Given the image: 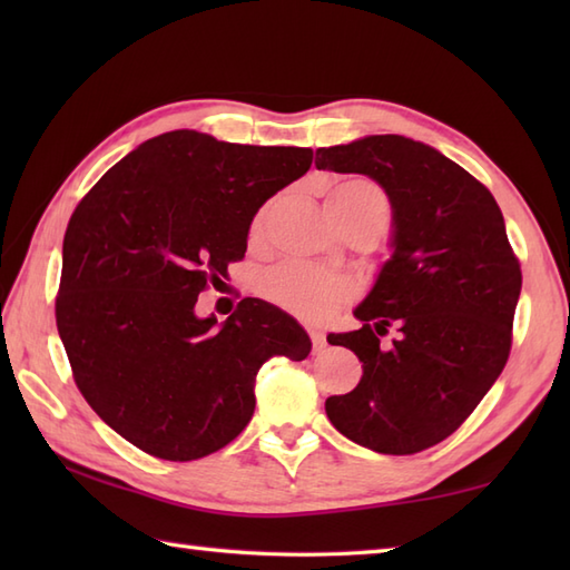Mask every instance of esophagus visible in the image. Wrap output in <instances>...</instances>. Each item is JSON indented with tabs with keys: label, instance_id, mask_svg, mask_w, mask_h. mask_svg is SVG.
Instances as JSON below:
<instances>
[{
	"label": "esophagus",
	"instance_id": "34e87169",
	"mask_svg": "<svg viewBox=\"0 0 570 570\" xmlns=\"http://www.w3.org/2000/svg\"><path fill=\"white\" fill-rule=\"evenodd\" d=\"M311 341H313V353H323L325 350V333L323 331H311Z\"/></svg>",
	"mask_w": 570,
	"mask_h": 570
}]
</instances>
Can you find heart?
<instances>
[{
    "mask_svg": "<svg viewBox=\"0 0 570 570\" xmlns=\"http://www.w3.org/2000/svg\"><path fill=\"white\" fill-rule=\"evenodd\" d=\"M328 213L335 217V223L374 220L384 229L386 220H390V200L380 186L370 184L365 178H350L331 188ZM264 220L266 208L254 217V233L262 229ZM262 294L272 304L292 311L301 318L325 321L353 296V284L343 274L288 262L274 266L272 272L262 276Z\"/></svg>",
    "mask_w": 570,
    "mask_h": 570,
    "instance_id": "b5f03b06",
    "label": "heart"
}]
</instances>
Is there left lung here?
Wrapping results in <instances>:
<instances>
[{"mask_svg": "<svg viewBox=\"0 0 570 570\" xmlns=\"http://www.w3.org/2000/svg\"><path fill=\"white\" fill-rule=\"evenodd\" d=\"M316 168L370 176L392 203V257L355 308L362 328L328 335L360 357L362 377L325 399V414L370 451H426L472 414L510 357L522 269L502 210L463 166L399 135L318 149ZM390 327L397 337L380 346Z\"/></svg>", "mask_w": 570, "mask_h": 570, "instance_id": "1", "label": "left lung"}]
</instances>
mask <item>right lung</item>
Masks as SVG:
<instances>
[{
  "instance_id": "obj_1",
  "label": "right lung",
  "mask_w": 570,
  "mask_h": 570,
  "mask_svg": "<svg viewBox=\"0 0 570 570\" xmlns=\"http://www.w3.org/2000/svg\"><path fill=\"white\" fill-rule=\"evenodd\" d=\"M313 151L166 131L117 161L72 213L56 298L58 335L95 414L144 453L196 460L254 414L266 360L311 353L276 306L242 298L198 318L208 284L245 257L254 215L304 176Z\"/></svg>"
}]
</instances>
